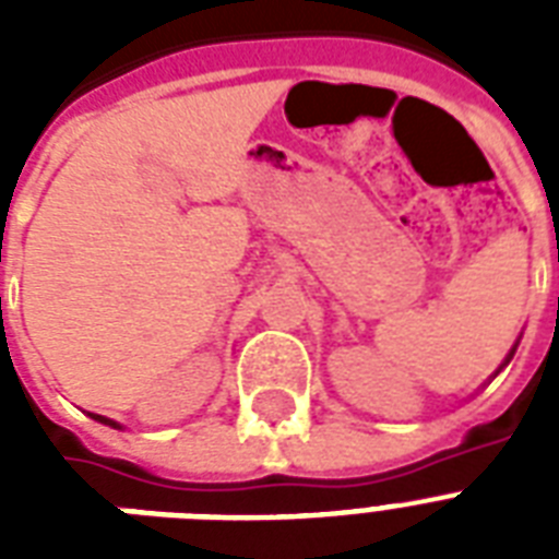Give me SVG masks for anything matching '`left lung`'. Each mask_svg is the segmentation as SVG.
Listing matches in <instances>:
<instances>
[{
  "label": "left lung",
  "instance_id": "8db88e82",
  "mask_svg": "<svg viewBox=\"0 0 559 559\" xmlns=\"http://www.w3.org/2000/svg\"><path fill=\"white\" fill-rule=\"evenodd\" d=\"M513 350H516V345H513V348H511V354H508V357H504V362H502V366H499V371H502V368H504V366H508V362H511V357H513ZM499 371H496V373H499Z\"/></svg>",
  "mask_w": 559,
  "mask_h": 559
}]
</instances>
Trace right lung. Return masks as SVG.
<instances>
[{
  "label": "right lung",
  "instance_id": "add662e5",
  "mask_svg": "<svg viewBox=\"0 0 559 559\" xmlns=\"http://www.w3.org/2000/svg\"><path fill=\"white\" fill-rule=\"evenodd\" d=\"M90 417H92V420H98V424H104V426H112V429H121V426H118L116 420H109V417H104V415H92V412H90Z\"/></svg>",
  "mask_w": 559,
  "mask_h": 559
}]
</instances>
